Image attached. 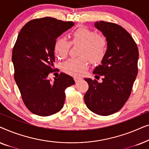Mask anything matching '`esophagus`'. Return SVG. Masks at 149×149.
<instances>
[{"mask_svg":"<svg viewBox=\"0 0 149 149\" xmlns=\"http://www.w3.org/2000/svg\"><path fill=\"white\" fill-rule=\"evenodd\" d=\"M81 78L80 77H77V76L74 77V80L75 81V82H77V81L81 80Z\"/></svg>","mask_w":149,"mask_h":149,"instance_id":"1","label":"esophagus"}]
</instances>
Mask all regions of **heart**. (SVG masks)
<instances>
[{
	"label": "heart",
	"instance_id": "obj_1",
	"mask_svg": "<svg viewBox=\"0 0 149 149\" xmlns=\"http://www.w3.org/2000/svg\"><path fill=\"white\" fill-rule=\"evenodd\" d=\"M70 43L81 45L79 58H70L62 64V70L71 75H79L87 68L89 60L97 63L104 58L107 51V40L105 36L92 30L81 27L70 34ZM70 42L64 38H58L54 44V52L59 58L67 56L70 49Z\"/></svg>",
	"mask_w": 149,
	"mask_h": 149
}]
</instances>
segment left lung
Returning a JSON list of instances; mask_svg holds the SVG:
<instances>
[{"mask_svg":"<svg viewBox=\"0 0 149 149\" xmlns=\"http://www.w3.org/2000/svg\"><path fill=\"white\" fill-rule=\"evenodd\" d=\"M95 26L107 38V51L93 72L95 77H103L102 82L85 79L89 89L84 100L93 113L107 116L119 111L129 98L138 74L139 54L133 38L121 26L100 21Z\"/></svg>","mask_w":149,"mask_h":149,"instance_id":"obj_1","label":"left lung"}]
</instances>
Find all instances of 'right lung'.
Here are the masks:
<instances>
[{
	"label": "right lung",
	"instance_id": "add662e5",
	"mask_svg": "<svg viewBox=\"0 0 149 149\" xmlns=\"http://www.w3.org/2000/svg\"><path fill=\"white\" fill-rule=\"evenodd\" d=\"M74 25L45 17L30 20L18 34L12 52L14 79L26 107L35 115L49 116L60 111L65 89L74 84L72 77L63 72L54 82L48 79L55 70L56 38Z\"/></svg>",
	"mask_w": 149,
	"mask_h": 149
}]
</instances>
